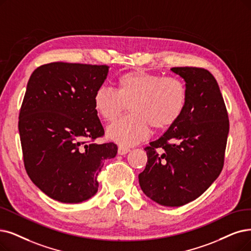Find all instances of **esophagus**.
I'll return each mask as SVG.
<instances>
[{
    "label": "esophagus",
    "mask_w": 251,
    "mask_h": 251,
    "mask_svg": "<svg viewBox=\"0 0 251 251\" xmlns=\"http://www.w3.org/2000/svg\"><path fill=\"white\" fill-rule=\"evenodd\" d=\"M128 151H129V149L127 147H124V146H119L118 147V154H120V155L126 154Z\"/></svg>",
    "instance_id": "obj_1"
}]
</instances>
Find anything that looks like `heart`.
I'll list each match as a JSON object with an SVG mask.
<instances>
[{
	"mask_svg": "<svg viewBox=\"0 0 251 251\" xmlns=\"http://www.w3.org/2000/svg\"><path fill=\"white\" fill-rule=\"evenodd\" d=\"M116 85V91L106 85L98 87L94 105L108 124L114 123L128 105L132 115L108 128V137L124 147L143 141L150 126L156 131L171 127L187 104V88L176 77L134 70L118 76Z\"/></svg>",
	"mask_w": 251,
	"mask_h": 251,
	"instance_id": "b5f03b06",
	"label": "heart"
}]
</instances>
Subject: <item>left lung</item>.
I'll list each match as a JSON object with an SVG mask.
<instances>
[{
  "mask_svg": "<svg viewBox=\"0 0 251 251\" xmlns=\"http://www.w3.org/2000/svg\"><path fill=\"white\" fill-rule=\"evenodd\" d=\"M171 71L184 79L187 104L178 122L144 148L147 164L139 183L155 203L179 207L206 192L222 172L229 123L211 73L196 67Z\"/></svg>",
  "mask_w": 251,
  "mask_h": 251,
  "instance_id": "obj_1",
  "label": "left lung"
}]
</instances>
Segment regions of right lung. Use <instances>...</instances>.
I'll return each mask as SVG.
<instances>
[{
  "label": "right lung",
  "instance_id": "right-lung-1",
  "mask_svg": "<svg viewBox=\"0 0 251 251\" xmlns=\"http://www.w3.org/2000/svg\"><path fill=\"white\" fill-rule=\"evenodd\" d=\"M108 71L106 65L56 62L29 77L18 120L25 168L33 183L58 202L95 196L104 160L117 153L113 142L95 143L105 132L94 96Z\"/></svg>",
  "mask_w": 251,
  "mask_h": 251
}]
</instances>
